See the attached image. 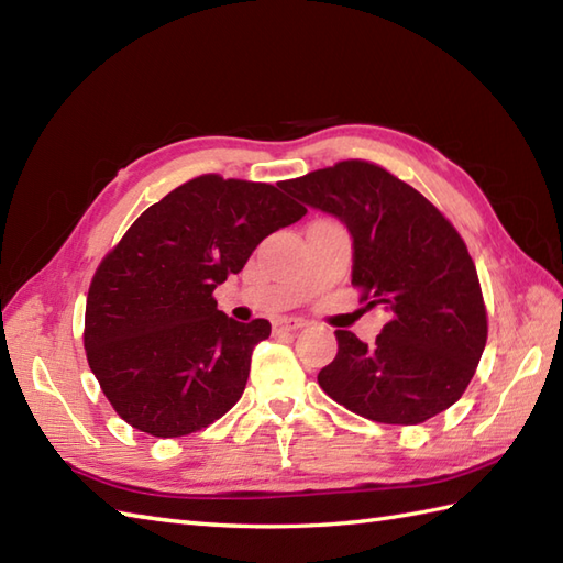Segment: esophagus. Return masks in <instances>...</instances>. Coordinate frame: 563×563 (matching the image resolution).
<instances>
[{
    "label": "esophagus",
    "instance_id": "esophagus-1",
    "mask_svg": "<svg viewBox=\"0 0 563 563\" xmlns=\"http://www.w3.org/2000/svg\"><path fill=\"white\" fill-rule=\"evenodd\" d=\"M305 327L302 319H278L275 321V331H300Z\"/></svg>",
    "mask_w": 563,
    "mask_h": 563
}]
</instances>
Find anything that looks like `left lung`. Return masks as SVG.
<instances>
[{
	"instance_id": "obj_1",
	"label": "left lung",
	"mask_w": 563,
	"mask_h": 563,
	"mask_svg": "<svg viewBox=\"0 0 563 563\" xmlns=\"http://www.w3.org/2000/svg\"><path fill=\"white\" fill-rule=\"evenodd\" d=\"M297 200L336 214L353 236V288L385 307L373 345L336 331L319 387L345 409L416 426L450 409L482 361L488 319L464 239L433 202L385 166L345 159L283 181Z\"/></svg>"
}]
</instances>
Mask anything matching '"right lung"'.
Instances as JSON below:
<instances>
[{"instance_id": "add662e5", "label": "right lung", "mask_w": 563, "mask_h": 563, "mask_svg": "<svg viewBox=\"0 0 563 563\" xmlns=\"http://www.w3.org/2000/svg\"><path fill=\"white\" fill-rule=\"evenodd\" d=\"M280 188L196 176L142 212L101 258L87 295L84 351L125 423L181 438L242 397L251 353L271 324L230 319L212 292L263 239L307 212Z\"/></svg>"}]
</instances>
